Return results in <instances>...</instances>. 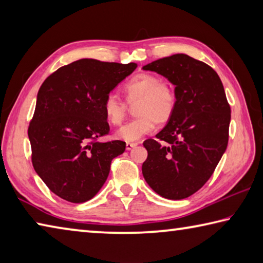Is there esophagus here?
Listing matches in <instances>:
<instances>
[{
  "label": "esophagus",
  "mask_w": 263,
  "mask_h": 263,
  "mask_svg": "<svg viewBox=\"0 0 263 263\" xmlns=\"http://www.w3.org/2000/svg\"><path fill=\"white\" fill-rule=\"evenodd\" d=\"M137 145H138L137 142H126V149L130 151V149H132L133 147H136Z\"/></svg>",
  "instance_id": "esophagus-1"
}]
</instances>
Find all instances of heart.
I'll use <instances>...</instances> for the list:
<instances>
[{"label":"heart","mask_w":263,"mask_h":263,"mask_svg":"<svg viewBox=\"0 0 263 263\" xmlns=\"http://www.w3.org/2000/svg\"><path fill=\"white\" fill-rule=\"evenodd\" d=\"M127 103L137 101L136 119L126 123L117 131V137L126 141H137L152 132L157 123L171 121L176 108L175 89L171 83L153 74H138L124 86ZM103 112L110 124L119 125L126 112V105L110 94L103 101Z\"/></svg>","instance_id":"heart-1"}]
</instances>
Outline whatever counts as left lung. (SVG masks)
I'll return each mask as SVG.
<instances>
[{
	"label": "left lung",
	"instance_id": "obj_1",
	"mask_svg": "<svg viewBox=\"0 0 263 263\" xmlns=\"http://www.w3.org/2000/svg\"><path fill=\"white\" fill-rule=\"evenodd\" d=\"M175 86L171 121L144 141L147 159L142 175L155 193L168 199L189 197L206 183L229 142L231 108L218 74L186 54H174L142 67Z\"/></svg>",
	"mask_w": 263,
	"mask_h": 263
}]
</instances>
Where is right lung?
<instances>
[{"instance_id": "1", "label": "right lung", "mask_w": 263, "mask_h": 263, "mask_svg": "<svg viewBox=\"0 0 263 263\" xmlns=\"http://www.w3.org/2000/svg\"><path fill=\"white\" fill-rule=\"evenodd\" d=\"M136 68L135 62L81 59L57 69L39 88L28 130L31 160L48 189L65 201L94 197L112 159L125 151L124 141L97 139L110 131L104 99Z\"/></svg>"}]
</instances>
